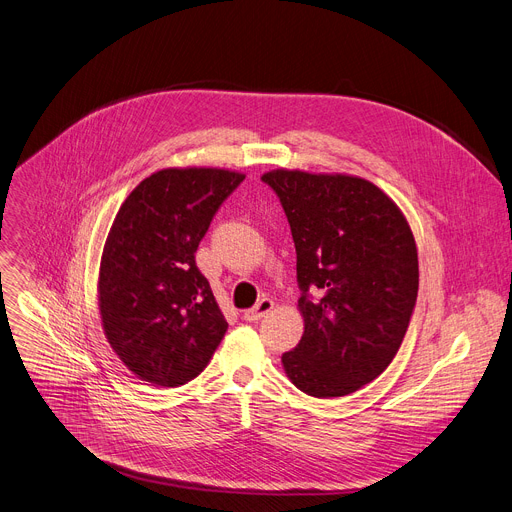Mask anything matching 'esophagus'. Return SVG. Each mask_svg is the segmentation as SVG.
Here are the masks:
<instances>
[{"mask_svg": "<svg viewBox=\"0 0 512 512\" xmlns=\"http://www.w3.org/2000/svg\"><path fill=\"white\" fill-rule=\"evenodd\" d=\"M273 310V300H269V298H261L253 308H249V310H245V320H249V322H253V320H259V318H263L265 314H269Z\"/></svg>", "mask_w": 512, "mask_h": 512, "instance_id": "34e87169", "label": "esophagus"}]
</instances>
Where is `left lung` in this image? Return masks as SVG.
Segmentation results:
<instances>
[{"label":"left lung","instance_id":"obj_1","mask_svg":"<svg viewBox=\"0 0 512 512\" xmlns=\"http://www.w3.org/2000/svg\"><path fill=\"white\" fill-rule=\"evenodd\" d=\"M296 247L304 335L286 376L316 398L357 392L396 357L418 292V253L396 202L347 173L271 169Z\"/></svg>","mask_w":512,"mask_h":512}]
</instances>
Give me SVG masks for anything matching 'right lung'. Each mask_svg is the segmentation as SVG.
Instances as JSON below:
<instances>
[{"label":"right lung","mask_w":512,"mask_h":512,"mask_svg":"<svg viewBox=\"0 0 512 512\" xmlns=\"http://www.w3.org/2000/svg\"><path fill=\"white\" fill-rule=\"evenodd\" d=\"M243 179L220 167L159 169L128 194L112 222L98 277L102 327L112 351L143 382L188 384L228 329L196 251Z\"/></svg>","instance_id":"add662e5"}]
</instances>
